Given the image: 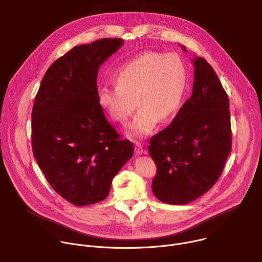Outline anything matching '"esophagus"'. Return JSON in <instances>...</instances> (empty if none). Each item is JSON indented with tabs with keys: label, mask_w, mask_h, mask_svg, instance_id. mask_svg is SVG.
Wrapping results in <instances>:
<instances>
[{
	"label": "esophagus",
	"mask_w": 262,
	"mask_h": 262,
	"mask_svg": "<svg viewBox=\"0 0 262 262\" xmlns=\"http://www.w3.org/2000/svg\"><path fill=\"white\" fill-rule=\"evenodd\" d=\"M135 151L139 156L143 155V154H146V151L143 149V146L140 143H138V142H136V145H135Z\"/></svg>",
	"instance_id": "34e87169"
}]
</instances>
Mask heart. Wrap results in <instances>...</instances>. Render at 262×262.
Returning <instances> with one entry per match:
<instances>
[{
  "instance_id": "b5f03b06",
  "label": "heart",
  "mask_w": 262,
  "mask_h": 262,
  "mask_svg": "<svg viewBox=\"0 0 262 262\" xmlns=\"http://www.w3.org/2000/svg\"><path fill=\"white\" fill-rule=\"evenodd\" d=\"M114 79L116 85L98 88V103L120 124L126 123L137 103L139 110L126 135L143 139L154 133L160 119L169 120L180 108L188 87V69L175 54L148 51L123 63Z\"/></svg>"
}]
</instances>
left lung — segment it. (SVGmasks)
<instances>
[{
    "instance_id": "left-lung-1",
    "label": "left lung",
    "mask_w": 262,
    "mask_h": 262,
    "mask_svg": "<svg viewBox=\"0 0 262 262\" xmlns=\"http://www.w3.org/2000/svg\"><path fill=\"white\" fill-rule=\"evenodd\" d=\"M192 61V96L148 147L158 169L152 192L162 202L175 205L190 203L206 193L231 151L228 95L205 59L195 57Z\"/></svg>"
}]
</instances>
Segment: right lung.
Wrapping results in <instances>:
<instances>
[{"instance_id": "obj_1", "label": "right lung", "mask_w": 262, "mask_h": 262, "mask_svg": "<svg viewBox=\"0 0 262 262\" xmlns=\"http://www.w3.org/2000/svg\"><path fill=\"white\" fill-rule=\"evenodd\" d=\"M122 45L103 38L74 47L49 67L35 97L33 155L52 188L77 206L105 199L134 155L97 100L98 68Z\"/></svg>"}]
</instances>
